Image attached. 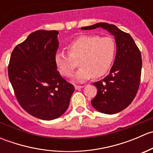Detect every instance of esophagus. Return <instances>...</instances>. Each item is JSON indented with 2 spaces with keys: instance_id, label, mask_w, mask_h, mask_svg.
Here are the masks:
<instances>
[{
  "instance_id": "esophagus-1",
  "label": "esophagus",
  "mask_w": 153,
  "mask_h": 153,
  "mask_svg": "<svg viewBox=\"0 0 153 153\" xmlns=\"http://www.w3.org/2000/svg\"><path fill=\"white\" fill-rule=\"evenodd\" d=\"M84 87V86H80V85H75V89H76V90H78V89H81V88Z\"/></svg>"
}]
</instances>
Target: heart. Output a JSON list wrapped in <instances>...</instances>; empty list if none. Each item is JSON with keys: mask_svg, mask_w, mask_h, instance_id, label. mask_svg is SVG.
<instances>
[{"mask_svg": "<svg viewBox=\"0 0 153 153\" xmlns=\"http://www.w3.org/2000/svg\"><path fill=\"white\" fill-rule=\"evenodd\" d=\"M69 55L58 51L55 62L60 74L70 78L78 64L81 66L75 75V80L82 81L91 77L100 78L109 71L116 52V44L110 37L84 35L71 41L67 46Z\"/></svg>", "mask_w": 153, "mask_h": 153, "instance_id": "1", "label": "heart"}]
</instances>
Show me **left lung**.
<instances>
[{"label":"left lung","instance_id":"left-lung-1","mask_svg":"<svg viewBox=\"0 0 153 153\" xmlns=\"http://www.w3.org/2000/svg\"><path fill=\"white\" fill-rule=\"evenodd\" d=\"M99 27L114 35L117 51L109 75L93 84L98 92L91 104L100 112L115 114L127 107L136 95L141 81L142 59L141 52L131 35L113 24L98 23L81 27V29Z\"/></svg>","mask_w":153,"mask_h":153}]
</instances>
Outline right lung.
Returning <instances> with one entry per match:
<instances>
[{
  "mask_svg": "<svg viewBox=\"0 0 153 153\" xmlns=\"http://www.w3.org/2000/svg\"><path fill=\"white\" fill-rule=\"evenodd\" d=\"M58 32L38 30L18 44L11 55L8 75L21 107L35 118L53 120L67 111L75 88L57 70Z\"/></svg>",
  "mask_w": 153,
  "mask_h": 153,
  "instance_id": "right-lung-1",
  "label": "right lung"
}]
</instances>
